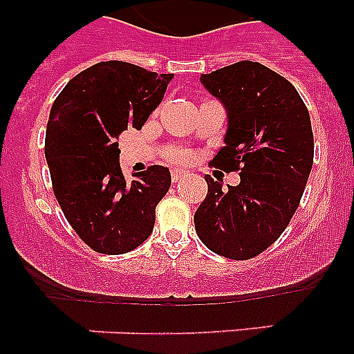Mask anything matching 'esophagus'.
<instances>
[{
    "mask_svg": "<svg viewBox=\"0 0 354 354\" xmlns=\"http://www.w3.org/2000/svg\"><path fill=\"white\" fill-rule=\"evenodd\" d=\"M184 175H186V171L179 170V168H174V170H171V180H174V183H177L180 177H184Z\"/></svg>",
    "mask_w": 354,
    "mask_h": 354,
    "instance_id": "34e87169",
    "label": "esophagus"
}]
</instances>
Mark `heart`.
<instances>
[{"instance_id": "obj_1", "label": "heart", "mask_w": 354, "mask_h": 354, "mask_svg": "<svg viewBox=\"0 0 354 354\" xmlns=\"http://www.w3.org/2000/svg\"><path fill=\"white\" fill-rule=\"evenodd\" d=\"M187 154L186 152H183V150H179V152H174L171 154V159H175V161H186Z\"/></svg>"}]
</instances>
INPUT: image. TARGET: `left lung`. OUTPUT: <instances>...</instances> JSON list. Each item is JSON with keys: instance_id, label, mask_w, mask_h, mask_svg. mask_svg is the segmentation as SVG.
<instances>
[{"instance_id": "1", "label": "left lung", "mask_w": 354, "mask_h": 354, "mask_svg": "<svg viewBox=\"0 0 354 354\" xmlns=\"http://www.w3.org/2000/svg\"><path fill=\"white\" fill-rule=\"evenodd\" d=\"M200 83L227 113L225 147L211 165L241 170V183L223 192L205 175L196 234L218 255L245 261L273 245L298 209L314 162L310 115L298 90L259 62L202 74Z\"/></svg>"}]
</instances>
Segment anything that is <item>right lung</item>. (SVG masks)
<instances>
[{"label":"right lung","instance_id":"add662e5","mask_svg":"<svg viewBox=\"0 0 354 354\" xmlns=\"http://www.w3.org/2000/svg\"><path fill=\"white\" fill-rule=\"evenodd\" d=\"M171 77L127 62H101L72 77L53 102L46 129L53 192L68 223L95 252L127 253L152 234L170 170L154 165L126 180L117 138L131 127L142 129Z\"/></svg>","mask_w":354,"mask_h":354}]
</instances>
